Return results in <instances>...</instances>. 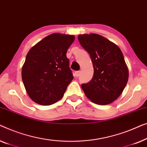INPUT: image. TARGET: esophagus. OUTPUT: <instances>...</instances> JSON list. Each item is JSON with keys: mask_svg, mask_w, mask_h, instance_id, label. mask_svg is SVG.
Masks as SVG:
<instances>
[{"mask_svg": "<svg viewBox=\"0 0 147 147\" xmlns=\"http://www.w3.org/2000/svg\"><path fill=\"white\" fill-rule=\"evenodd\" d=\"M74 74H75V76H76V77H78V76L80 75V71H76Z\"/></svg>", "mask_w": 147, "mask_h": 147, "instance_id": "34e87169", "label": "esophagus"}]
</instances>
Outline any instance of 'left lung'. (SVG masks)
I'll list each match as a JSON object with an SVG mask.
<instances>
[{"mask_svg":"<svg viewBox=\"0 0 147 147\" xmlns=\"http://www.w3.org/2000/svg\"><path fill=\"white\" fill-rule=\"evenodd\" d=\"M78 39L89 53L94 68L93 77L82 84V89L92 102L111 104L122 94L129 79L123 53L117 45L100 34H79Z\"/></svg>","mask_w":147,"mask_h":147,"instance_id":"obj_1","label":"left lung"}]
</instances>
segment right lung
Wrapping results in <instances>:
<instances>
[{"instance_id":"right-lung-1","label":"right lung","mask_w":147,"mask_h":147,"mask_svg":"<svg viewBox=\"0 0 147 147\" xmlns=\"http://www.w3.org/2000/svg\"><path fill=\"white\" fill-rule=\"evenodd\" d=\"M74 35L53 33L34 45L26 55L22 79L34 102L51 105L63 98L73 79L67 52Z\"/></svg>"}]
</instances>
